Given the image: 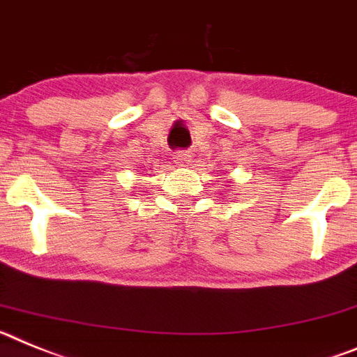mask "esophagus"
<instances>
[{"instance_id":"34e87169","label":"esophagus","mask_w":357,"mask_h":357,"mask_svg":"<svg viewBox=\"0 0 357 357\" xmlns=\"http://www.w3.org/2000/svg\"><path fill=\"white\" fill-rule=\"evenodd\" d=\"M172 160H174V163H178L179 167H188L192 156L190 153H187V151H178V153L172 154Z\"/></svg>"}]
</instances>
